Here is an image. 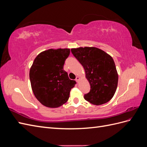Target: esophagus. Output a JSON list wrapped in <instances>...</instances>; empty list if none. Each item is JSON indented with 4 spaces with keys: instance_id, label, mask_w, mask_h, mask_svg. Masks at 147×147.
<instances>
[{
    "instance_id": "34e87169",
    "label": "esophagus",
    "mask_w": 147,
    "mask_h": 147,
    "mask_svg": "<svg viewBox=\"0 0 147 147\" xmlns=\"http://www.w3.org/2000/svg\"><path fill=\"white\" fill-rule=\"evenodd\" d=\"M80 77L77 76V77H76V78H75V80H76V82L78 83V82H79V80H80Z\"/></svg>"
}]
</instances>
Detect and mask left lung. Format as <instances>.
I'll list each match as a JSON object with an SVG mask.
<instances>
[{
	"label": "left lung",
	"instance_id": "obj_1",
	"mask_svg": "<svg viewBox=\"0 0 147 147\" xmlns=\"http://www.w3.org/2000/svg\"><path fill=\"white\" fill-rule=\"evenodd\" d=\"M71 52L83 65L91 86L84 99L96 105L108 102L115 94L118 81L112 57L96 47L72 48Z\"/></svg>",
	"mask_w": 147,
	"mask_h": 147
}]
</instances>
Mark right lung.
Masks as SVG:
<instances>
[{"label": "right lung", "mask_w": 147, "mask_h": 147, "mask_svg": "<svg viewBox=\"0 0 147 147\" xmlns=\"http://www.w3.org/2000/svg\"><path fill=\"white\" fill-rule=\"evenodd\" d=\"M70 49H50L35 57L29 72L31 87L35 97L47 107L56 108L69 98L76 82L69 79L63 67Z\"/></svg>", "instance_id": "right-lung-1"}]
</instances>
